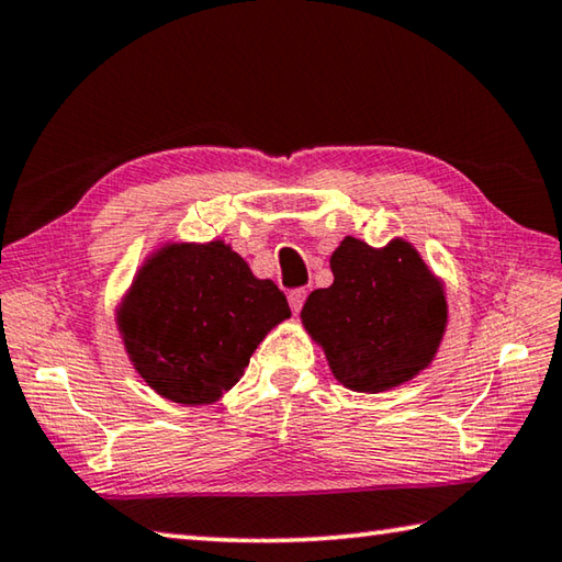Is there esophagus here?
<instances>
[{"mask_svg": "<svg viewBox=\"0 0 562 562\" xmlns=\"http://www.w3.org/2000/svg\"><path fill=\"white\" fill-rule=\"evenodd\" d=\"M306 296H308L306 289H296V291L289 293V306H291L293 313H299L303 308V303H306Z\"/></svg>", "mask_w": 562, "mask_h": 562, "instance_id": "1", "label": "esophagus"}]
</instances>
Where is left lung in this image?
Listing matches in <instances>:
<instances>
[{"label": "left lung", "mask_w": 562, "mask_h": 562, "mask_svg": "<svg viewBox=\"0 0 562 562\" xmlns=\"http://www.w3.org/2000/svg\"><path fill=\"white\" fill-rule=\"evenodd\" d=\"M333 283L303 303L301 323L352 392H385L431 366L447 330L445 281L407 239L370 246L346 236Z\"/></svg>", "instance_id": "8db88e82"}]
</instances>
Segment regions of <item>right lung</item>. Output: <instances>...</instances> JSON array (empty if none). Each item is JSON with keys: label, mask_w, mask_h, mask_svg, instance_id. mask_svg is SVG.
I'll return each mask as SVG.
<instances>
[{"label": "right lung", "mask_w": 562, "mask_h": 562, "mask_svg": "<svg viewBox=\"0 0 562 562\" xmlns=\"http://www.w3.org/2000/svg\"><path fill=\"white\" fill-rule=\"evenodd\" d=\"M286 318L279 286L256 279L222 239L162 244L115 308L137 375L184 407L212 405L232 390L266 333Z\"/></svg>", "instance_id": "right-lung-1"}]
</instances>
